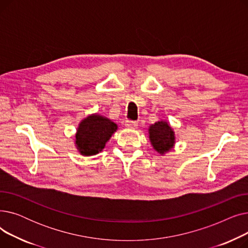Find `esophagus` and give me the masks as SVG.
<instances>
[{
	"label": "esophagus",
	"mask_w": 248,
	"mask_h": 248,
	"mask_svg": "<svg viewBox=\"0 0 248 248\" xmlns=\"http://www.w3.org/2000/svg\"><path fill=\"white\" fill-rule=\"evenodd\" d=\"M124 125L128 128H136L138 126V123L135 121H126Z\"/></svg>",
	"instance_id": "34e87169"
}]
</instances>
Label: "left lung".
<instances>
[{
	"instance_id": "1",
	"label": "left lung",
	"mask_w": 248,
	"mask_h": 248,
	"mask_svg": "<svg viewBox=\"0 0 248 248\" xmlns=\"http://www.w3.org/2000/svg\"><path fill=\"white\" fill-rule=\"evenodd\" d=\"M149 138L154 150L160 155L170 152L176 142L175 132L170 124L166 121H160L151 124L149 127Z\"/></svg>"
}]
</instances>
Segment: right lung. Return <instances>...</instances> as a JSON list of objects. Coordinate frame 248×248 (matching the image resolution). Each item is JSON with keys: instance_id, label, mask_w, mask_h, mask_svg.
Segmentation results:
<instances>
[{"instance_id": "1", "label": "right lung", "mask_w": 248, "mask_h": 248, "mask_svg": "<svg viewBox=\"0 0 248 248\" xmlns=\"http://www.w3.org/2000/svg\"><path fill=\"white\" fill-rule=\"evenodd\" d=\"M117 124L106 116L97 113L90 114L78 124L75 134V147L85 157L101 152L113 133Z\"/></svg>"}]
</instances>
